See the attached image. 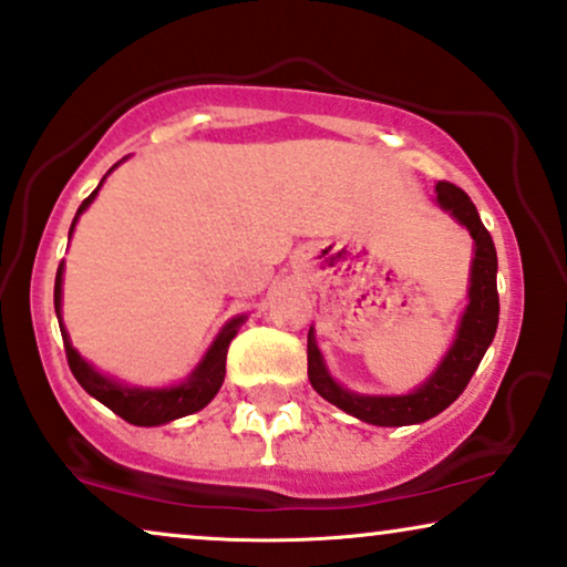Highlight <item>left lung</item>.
Masks as SVG:
<instances>
[{
  "label": "left lung",
  "mask_w": 567,
  "mask_h": 567,
  "mask_svg": "<svg viewBox=\"0 0 567 567\" xmlns=\"http://www.w3.org/2000/svg\"><path fill=\"white\" fill-rule=\"evenodd\" d=\"M435 203L445 213L466 226L474 239L472 274H468V305L463 310L455 338L445 357L440 359L435 372L422 385L403 395H367L343 388L330 374L322 351L315 341V328L307 333V378L312 388L328 403H333L347 414L362 419L378 427H406V424H422L427 419L445 411L458 395L466 391L468 380L480 367L484 351L489 349L497 330L499 299H497V252L489 231L484 229L476 205L468 195L451 182H437Z\"/></svg>",
  "instance_id": "1"
}]
</instances>
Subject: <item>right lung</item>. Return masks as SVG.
I'll return each mask as SVG.
<instances>
[{
  "label": "right lung",
  "mask_w": 567,
  "mask_h": 567,
  "mask_svg": "<svg viewBox=\"0 0 567 567\" xmlns=\"http://www.w3.org/2000/svg\"><path fill=\"white\" fill-rule=\"evenodd\" d=\"M120 164L109 168V174H112ZM104 179H101V185H104ZM101 185L95 187L93 193L85 197L83 205L78 208L75 220H72L70 226V237L72 231H75L78 218L83 216L87 205H91L95 200V195H99ZM62 281H64V262H59L56 281H54V310H56L59 330H62V338H64V351H68L70 370L75 374L80 385L85 388L87 395H93L95 401H101L106 409H112L116 416H122L124 422L135 424V427H158V424H168L174 422V419L195 414V411L205 409L213 399H216V393L220 391V385H224V378H226V351H229V343L234 341V336L239 333V328L245 326L247 315H237V318H231L224 328L218 330V336L213 338L208 351H205L200 362H197L195 370L189 372L185 380L166 388H140V385H127V382L116 380L112 374L95 370V367L87 362V359L80 357V351L72 347L68 328H64L62 322Z\"/></svg>",
  "instance_id": "obj_1"
}]
</instances>
